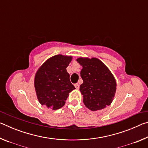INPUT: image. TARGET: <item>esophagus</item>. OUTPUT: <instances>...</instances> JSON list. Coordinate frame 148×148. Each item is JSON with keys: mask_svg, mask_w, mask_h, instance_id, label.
<instances>
[{"mask_svg": "<svg viewBox=\"0 0 148 148\" xmlns=\"http://www.w3.org/2000/svg\"><path fill=\"white\" fill-rule=\"evenodd\" d=\"M74 87H76V89H79V86L78 84H74Z\"/></svg>", "mask_w": 148, "mask_h": 148, "instance_id": "esophagus-1", "label": "esophagus"}]
</instances>
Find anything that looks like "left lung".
Returning a JSON list of instances; mask_svg holds the SVG:
<instances>
[{
  "label": "left lung",
  "instance_id": "1",
  "mask_svg": "<svg viewBox=\"0 0 148 148\" xmlns=\"http://www.w3.org/2000/svg\"><path fill=\"white\" fill-rule=\"evenodd\" d=\"M76 61L83 67L80 75L84 82L79 90L86 106L97 111L109 106L116 90V79L110 70L97 58L80 57Z\"/></svg>",
  "mask_w": 148,
  "mask_h": 148
}]
</instances>
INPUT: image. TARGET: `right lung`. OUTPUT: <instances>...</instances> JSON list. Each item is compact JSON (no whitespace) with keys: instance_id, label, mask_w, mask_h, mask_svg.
<instances>
[{"instance_id":"add662e5","label":"right lung","mask_w":148,"mask_h":148,"mask_svg":"<svg viewBox=\"0 0 148 148\" xmlns=\"http://www.w3.org/2000/svg\"><path fill=\"white\" fill-rule=\"evenodd\" d=\"M72 59L71 56L57 55L47 59L36 72L34 87L42 105L53 110L64 105L69 92L75 89L66 71Z\"/></svg>"}]
</instances>
